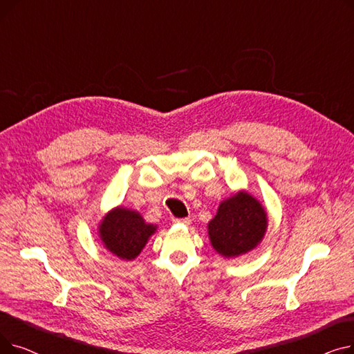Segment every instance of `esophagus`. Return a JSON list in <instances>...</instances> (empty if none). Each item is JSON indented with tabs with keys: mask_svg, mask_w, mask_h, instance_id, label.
<instances>
[{
	"mask_svg": "<svg viewBox=\"0 0 354 354\" xmlns=\"http://www.w3.org/2000/svg\"><path fill=\"white\" fill-rule=\"evenodd\" d=\"M175 224H183V225H189L191 224V219L189 218H176L174 219Z\"/></svg>",
	"mask_w": 354,
	"mask_h": 354,
	"instance_id": "34e87169",
	"label": "esophagus"
}]
</instances>
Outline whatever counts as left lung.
Listing matches in <instances>:
<instances>
[{"label":"left lung","instance_id":"obj_1","mask_svg":"<svg viewBox=\"0 0 354 354\" xmlns=\"http://www.w3.org/2000/svg\"><path fill=\"white\" fill-rule=\"evenodd\" d=\"M267 227L264 207L248 192L239 191L219 203L216 215L208 224V235L218 254L235 258L261 243Z\"/></svg>","mask_w":354,"mask_h":354}]
</instances>
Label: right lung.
I'll use <instances>...</instances> for the list:
<instances>
[{"instance_id":"add662e5","label":"right lung","mask_w":354,"mask_h":354,"mask_svg":"<svg viewBox=\"0 0 354 354\" xmlns=\"http://www.w3.org/2000/svg\"><path fill=\"white\" fill-rule=\"evenodd\" d=\"M156 228V225L146 224L138 211L118 207L102 219L99 236L106 250L130 261L140 254Z\"/></svg>"}]
</instances>
